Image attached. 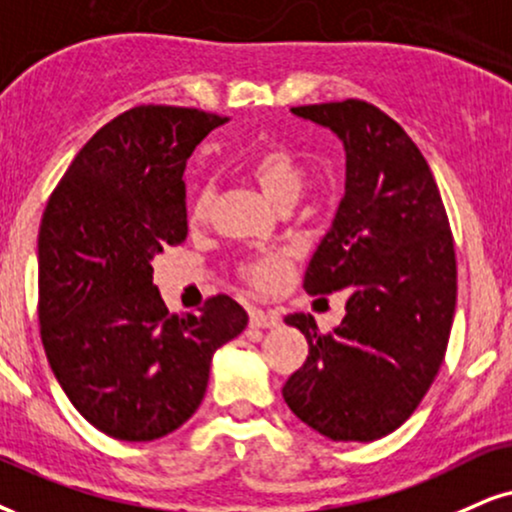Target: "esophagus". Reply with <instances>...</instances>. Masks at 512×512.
Returning <instances> with one entry per match:
<instances>
[{
	"instance_id": "esophagus-1",
	"label": "esophagus",
	"mask_w": 512,
	"mask_h": 512,
	"mask_svg": "<svg viewBox=\"0 0 512 512\" xmlns=\"http://www.w3.org/2000/svg\"><path fill=\"white\" fill-rule=\"evenodd\" d=\"M251 325L263 327V330H273L280 325V315L275 311H261V308H251Z\"/></svg>"
}]
</instances>
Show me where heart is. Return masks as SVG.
I'll use <instances>...</instances> for the list:
<instances>
[{
    "label": "heart",
    "mask_w": 512,
    "mask_h": 512,
    "mask_svg": "<svg viewBox=\"0 0 512 512\" xmlns=\"http://www.w3.org/2000/svg\"><path fill=\"white\" fill-rule=\"evenodd\" d=\"M249 173L275 206H280L285 199H299L306 182L304 163H301L299 156L287 147H270L266 151H261V154L251 161ZM211 199V187H201L199 192L194 194L192 206H189V213H192L194 220L206 218L208 208H211ZM289 258H292L289 251H273V254L256 258V261H251L244 270L246 280L258 289L273 292V289H277L285 282V277L289 273Z\"/></svg>",
    "instance_id": "1"
}]
</instances>
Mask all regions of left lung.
I'll list each match as a JSON object with an SVG mask.
<instances>
[{
	"instance_id": "1",
	"label": "left lung",
	"mask_w": 512,
	"mask_h": 512,
	"mask_svg": "<svg viewBox=\"0 0 512 512\" xmlns=\"http://www.w3.org/2000/svg\"><path fill=\"white\" fill-rule=\"evenodd\" d=\"M346 151L344 199L306 268L308 294L349 289L346 315L323 334L287 315L308 358L282 396L332 441H375L410 418L437 377L456 311V251L425 156L396 121L358 99L294 106Z\"/></svg>"
}]
</instances>
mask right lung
Returning <instances> with one entry per match:
<instances>
[{
  "label": "right lung",
  "mask_w": 512,
  "mask_h": 512,
  "mask_svg": "<svg viewBox=\"0 0 512 512\" xmlns=\"http://www.w3.org/2000/svg\"><path fill=\"white\" fill-rule=\"evenodd\" d=\"M227 118L135 106L78 151L37 237L40 334L78 413L123 441L178 430L206 394L211 358L249 315L211 296L199 315L168 313L151 280L163 246L187 237V159Z\"/></svg>",
  "instance_id": "1"
}]
</instances>
